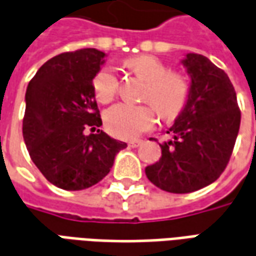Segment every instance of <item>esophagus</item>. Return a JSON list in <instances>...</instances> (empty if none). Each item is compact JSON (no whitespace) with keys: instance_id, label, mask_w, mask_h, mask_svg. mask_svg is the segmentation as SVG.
I'll use <instances>...</instances> for the list:
<instances>
[{"instance_id":"obj_1","label":"esophagus","mask_w":256,"mask_h":256,"mask_svg":"<svg viewBox=\"0 0 256 256\" xmlns=\"http://www.w3.org/2000/svg\"><path fill=\"white\" fill-rule=\"evenodd\" d=\"M142 143H143L142 140L136 139V140H131V142L128 143V144H130V148H138V146H140Z\"/></svg>"}]
</instances>
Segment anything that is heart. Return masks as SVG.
I'll list each match as a JSON object with an SVG mask.
<instances>
[{
    "instance_id": "1",
    "label": "heart",
    "mask_w": 256,
    "mask_h": 256,
    "mask_svg": "<svg viewBox=\"0 0 256 256\" xmlns=\"http://www.w3.org/2000/svg\"><path fill=\"white\" fill-rule=\"evenodd\" d=\"M126 67L146 82L143 100L148 102L162 118L172 120L182 112L189 98V82L178 73H170L166 63L152 55L130 58ZM117 77L113 68L104 67L94 78V90L100 103L113 100L117 92ZM106 126L113 135L131 139L148 131L154 125L153 108L150 106H132L118 103L104 116Z\"/></svg>"
}]
</instances>
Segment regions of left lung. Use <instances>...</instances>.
<instances>
[{
    "instance_id": "obj_1",
    "label": "left lung",
    "mask_w": 256,
    "mask_h": 256,
    "mask_svg": "<svg viewBox=\"0 0 256 256\" xmlns=\"http://www.w3.org/2000/svg\"><path fill=\"white\" fill-rule=\"evenodd\" d=\"M180 63L190 77L188 102L160 143L161 157L146 176L161 190L192 193L224 171L238 135L241 114L228 74L208 58L186 54Z\"/></svg>"
}]
</instances>
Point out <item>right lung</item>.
Wrapping results in <instances>:
<instances>
[{
  "label": "right lung",
  "instance_id": "right-lung-1",
  "mask_svg": "<svg viewBox=\"0 0 256 256\" xmlns=\"http://www.w3.org/2000/svg\"><path fill=\"white\" fill-rule=\"evenodd\" d=\"M102 50L86 48L52 58L38 68L26 90L23 138L32 162L63 190L88 189L108 175L126 143L102 125L94 78L106 62Z\"/></svg>",
  "mask_w": 256,
  "mask_h": 256
}]
</instances>
